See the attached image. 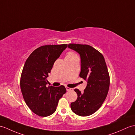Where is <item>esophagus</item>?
Returning <instances> with one entry per match:
<instances>
[{
	"label": "esophagus",
	"instance_id": "esophagus-1",
	"mask_svg": "<svg viewBox=\"0 0 135 135\" xmlns=\"http://www.w3.org/2000/svg\"><path fill=\"white\" fill-rule=\"evenodd\" d=\"M65 88H66V90L67 91H71L72 90H73V89L70 88V87H65Z\"/></svg>",
	"mask_w": 135,
	"mask_h": 135
}]
</instances>
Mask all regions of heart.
Here are the masks:
<instances>
[{
  "mask_svg": "<svg viewBox=\"0 0 135 135\" xmlns=\"http://www.w3.org/2000/svg\"><path fill=\"white\" fill-rule=\"evenodd\" d=\"M67 56H76V55L75 54V53H73V52H69L68 53V55Z\"/></svg>",
  "mask_w": 135,
  "mask_h": 135,
  "instance_id": "b5f03b06",
  "label": "heart"
}]
</instances>
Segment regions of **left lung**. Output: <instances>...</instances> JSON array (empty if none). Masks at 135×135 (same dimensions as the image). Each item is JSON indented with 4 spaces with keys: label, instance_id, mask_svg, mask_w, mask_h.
I'll return each instance as SVG.
<instances>
[{
    "label": "left lung",
    "instance_id": "left-lung-1",
    "mask_svg": "<svg viewBox=\"0 0 135 135\" xmlns=\"http://www.w3.org/2000/svg\"><path fill=\"white\" fill-rule=\"evenodd\" d=\"M68 48L79 54V76L87 82L83 93L75 89L78 98L71 103V109L78 115L88 116L98 110L108 95L110 84L108 68L103 55L92 46L70 44Z\"/></svg>",
    "mask_w": 135,
    "mask_h": 135
}]
</instances>
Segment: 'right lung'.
<instances>
[{
    "label": "right lung",
    "mask_w": 135,
    "mask_h": 135,
    "mask_svg": "<svg viewBox=\"0 0 135 135\" xmlns=\"http://www.w3.org/2000/svg\"><path fill=\"white\" fill-rule=\"evenodd\" d=\"M67 46H40L31 53L25 63L21 77V91L27 105L39 116H49L55 113L59 100L67 91L64 86H46V78L53 64Z\"/></svg>",
    "instance_id": "right-lung-1"
}]
</instances>
